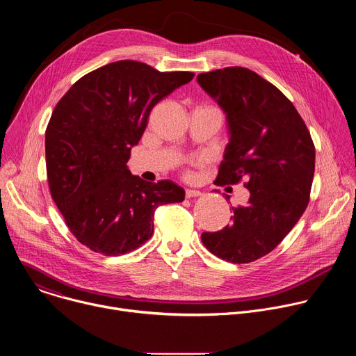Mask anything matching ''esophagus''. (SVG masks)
Listing matches in <instances>:
<instances>
[{"instance_id": "1", "label": "esophagus", "mask_w": 356, "mask_h": 356, "mask_svg": "<svg viewBox=\"0 0 356 356\" xmlns=\"http://www.w3.org/2000/svg\"><path fill=\"white\" fill-rule=\"evenodd\" d=\"M201 194H202V193L198 191V190H193V188H187V190H186V197H187V198L198 197V195H201Z\"/></svg>"}]
</instances>
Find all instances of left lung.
Masks as SVG:
<instances>
[{
	"label": "left lung",
	"instance_id": "1",
	"mask_svg": "<svg viewBox=\"0 0 356 356\" xmlns=\"http://www.w3.org/2000/svg\"><path fill=\"white\" fill-rule=\"evenodd\" d=\"M198 84L227 114L231 139L216 184L246 179V206L234 207L231 224L202 232L216 257L249 264L272 252L306 211L316 168V147L291 101L246 67L201 73Z\"/></svg>",
	"mask_w": 356,
	"mask_h": 356
}]
</instances>
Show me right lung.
Segmentation results:
<instances>
[{
    "instance_id": "right-lung-1",
    "label": "right lung",
    "mask_w": 356,
    "mask_h": 356,
    "mask_svg": "<svg viewBox=\"0 0 356 356\" xmlns=\"http://www.w3.org/2000/svg\"><path fill=\"white\" fill-rule=\"evenodd\" d=\"M193 77L120 60L87 73L59 99L44 136L47 183L88 249L118 257L139 248L154 234L156 209L184 200L173 181H145L127 162L152 108Z\"/></svg>"
}]
</instances>
